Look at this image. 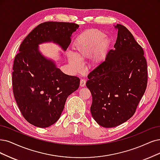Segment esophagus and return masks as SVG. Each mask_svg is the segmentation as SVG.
Here are the masks:
<instances>
[{"label": "esophagus", "mask_w": 160, "mask_h": 160, "mask_svg": "<svg viewBox=\"0 0 160 160\" xmlns=\"http://www.w3.org/2000/svg\"><path fill=\"white\" fill-rule=\"evenodd\" d=\"M86 81L85 79H81L80 80V85L81 87H84L86 86Z\"/></svg>", "instance_id": "esophagus-1"}]
</instances>
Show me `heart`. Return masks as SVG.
Wrapping results in <instances>:
<instances>
[{
	"label": "heart",
	"instance_id": "1",
	"mask_svg": "<svg viewBox=\"0 0 160 160\" xmlns=\"http://www.w3.org/2000/svg\"><path fill=\"white\" fill-rule=\"evenodd\" d=\"M111 39L98 30H90L80 35L74 45V55L69 54L68 61L76 72L82 69L80 61L92 57V62L98 64L102 61L111 45Z\"/></svg>",
	"mask_w": 160,
	"mask_h": 160
}]
</instances>
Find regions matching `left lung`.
Here are the masks:
<instances>
[{
	"label": "left lung",
	"mask_w": 160,
	"mask_h": 160,
	"mask_svg": "<svg viewBox=\"0 0 160 160\" xmlns=\"http://www.w3.org/2000/svg\"><path fill=\"white\" fill-rule=\"evenodd\" d=\"M118 30L114 49L88 76L86 86L92 96L90 111L99 125L112 128L134 114L146 91L147 62L144 51L122 25Z\"/></svg>",
	"instance_id": "obj_1"
}]
</instances>
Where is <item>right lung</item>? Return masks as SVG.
<instances>
[{"label":"right lung","mask_w":160,"mask_h":160,"mask_svg":"<svg viewBox=\"0 0 160 160\" xmlns=\"http://www.w3.org/2000/svg\"><path fill=\"white\" fill-rule=\"evenodd\" d=\"M78 27L69 22L41 23L23 39L15 57L14 98L24 119L35 127L46 128L56 122L67 98L80 86L79 78L64 74L54 62L41 55L38 45L52 41L66 51Z\"/></svg>","instance_id":"1"}]
</instances>
